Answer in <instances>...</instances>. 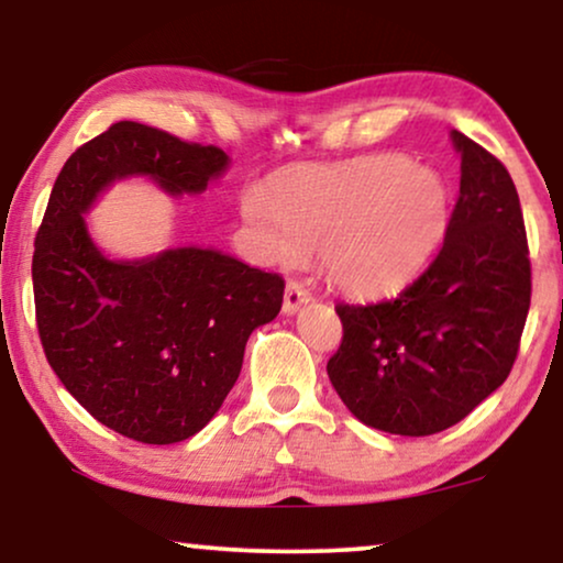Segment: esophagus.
<instances>
[{
  "label": "esophagus",
  "mask_w": 563,
  "mask_h": 563,
  "mask_svg": "<svg viewBox=\"0 0 563 563\" xmlns=\"http://www.w3.org/2000/svg\"><path fill=\"white\" fill-rule=\"evenodd\" d=\"M312 299V291L305 287L299 279H289L287 282V289H284V312L287 314H295L299 307L307 305Z\"/></svg>",
  "instance_id": "obj_1"
}]
</instances>
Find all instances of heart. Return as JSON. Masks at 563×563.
Returning <instances> with one entry per match:
<instances>
[{"instance_id":"b5f03b06","label":"heart","mask_w":563,"mask_h":563,"mask_svg":"<svg viewBox=\"0 0 563 563\" xmlns=\"http://www.w3.org/2000/svg\"><path fill=\"white\" fill-rule=\"evenodd\" d=\"M243 218L276 264L322 253L328 279L353 297L405 287L449 225V189L430 168L384 153L333 166H299L249 191Z\"/></svg>"}]
</instances>
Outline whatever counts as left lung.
Returning a JSON list of instances; mask_svg holds the SVG:
<instances>
[{"instance_id": "left-lung-1", "label": "left lung", "mask_w": 563, "mask_h": 563, "mask_svg": "<svg viewBox=\"0 0 563 563\" xmlns=\"http://www.w3.org/2000/svg\"><path fill=\"white\" fill-rule=\"evenodd\" d=\"M461 189L441 251L395 299L335 305L343 338L328 361L361 422L433 435L464 420L512 372L530 310L518 189L503 161L459 130Z\"/></svg>"}]
</instances>
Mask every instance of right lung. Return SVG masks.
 I'll return each instance as SVG.
<instances>
[{
    "mask_svg": "<svg viewBox=\"0 0 563 563\" xmlns=\"http://www.w3.org/2000/svg\"><path fill=\"white\" fill-rule=\"evenodd\" d=\"M218 145L114 122L71 153L35 235V322L45 358L91 418L137 443H179L214 418L249 335L282 310L284 279L210 249L110 261L81 214L125 176L168 195L225 172Z\"/></svg>",
    "mask_w": 563,
    "mask_h": 563,
    "instance_id": "add662e5",
    "label": "right lung"
}]
</instances>
